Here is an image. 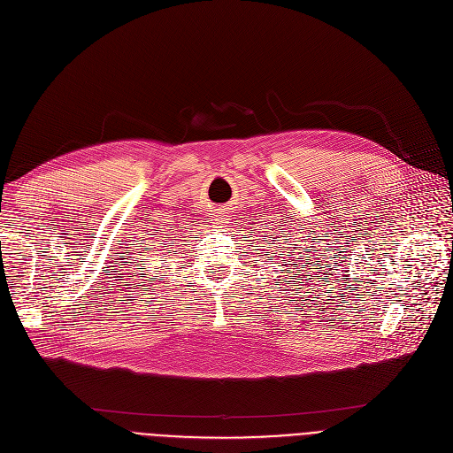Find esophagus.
I'll list each match as a JSON object with an SVG mask.
<instances>
[{"label":"esophagus","mask_w":453,"mask_h":453,"mask_svg":"<svg viewBox=\"0 0 453 453\" xmlns=\"http://www.w3.org/2000/svg\"><path fill=\"white\" fill-rule=\"evenodd\" d=\"M226 220H227L226 209H217V211H214V224H217L219 227H224Z\"/></svg>","instance_id":"obj_1"}]
</instances>
